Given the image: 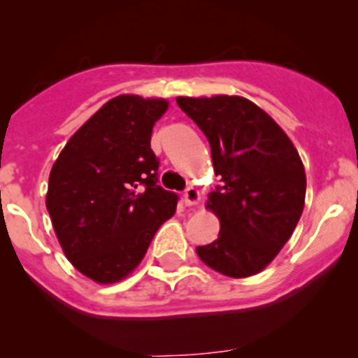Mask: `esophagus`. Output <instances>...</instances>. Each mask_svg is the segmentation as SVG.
I'll list each match as a JSON object with an SVG mask.
<instances>
[{"label":"esophagus","mask_w":358,"mask_h":358,"mask_svg":"<svg viewBox=\"0 0 358 358\" xmlns=\"http://www.w3.org/2000/svg\"><path fill=\"white\" fill-rule=\"evenodd\" d=\"M199 199H201L199 190L194 189V187H189V189H185V192H183V201H185L187 206L197 204V201Z\"/></svg>","instance_id":"1"}]
</instances>
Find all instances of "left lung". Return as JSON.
Masks as SVG:
<instances>
[{
    "mask_svg": "<svg viewBox=\"0 0 358 358\" xmlns=\"http://www.w3.org/2000/svg\"><path fill=\"white\" fill-rule=\"evenodd\" d=\"M176 103L206 135L222 176L208 202L220 218L218 239L197 246V256L227 277L255 275L289 241L303 213L306 176L298 150L243 96H178Z\"/></svg>",
    "mask_w": 358,
    "mask_h": 358,
    "instance_id": "8db88e82",
    "label": "left lung"
}]
</instances>
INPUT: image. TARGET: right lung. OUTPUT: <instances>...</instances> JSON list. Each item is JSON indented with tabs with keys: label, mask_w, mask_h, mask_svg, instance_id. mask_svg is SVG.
Wrapping results in <instances>:
<instances>
[{
	"label": "right lung",
	"mask_w": 358,
	"mask_h": 358,
	"mask_svg": "<svg viewBox=\"0 0 358 358\" xmlns=\"http://www.w3.org/2000/svg\"><path fill=\"white\" fill-rule=\"evenodd\" d=\"M166 100L119 95L72 135L50 173L46 209L67 259L100 284L138 266L178 196L159 185L150 149Z\"/></svg>",
	"instance_id": "1"
}]
</instances>
